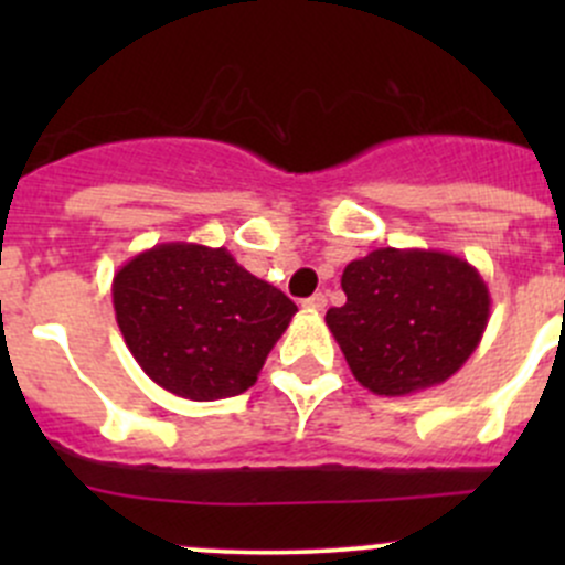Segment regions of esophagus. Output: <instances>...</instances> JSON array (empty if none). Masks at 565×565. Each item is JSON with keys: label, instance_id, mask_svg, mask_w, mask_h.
<instances>
[{"label": "esophagus", "instance_id": "1", "mask_svg": "<svg viewBox=\"0 0 565 565\" xmlns=\"http://www.w3.org/2000/svg\"><path fill=\"white\" fill-rule=\"evenodd\" d=\"M324 303H328V300H324V295L317 292V295H311V298L303 300V309L306 311H322Z\"/></svg>", "mask_w": 565, "mask_h": 565}]
</instances>
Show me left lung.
<instances>
[{
	"instance_id": "left-lung-1",
	"label": "left lung",
	"mask_w": 565,
	"mask_h": 565,
	"mask_svg": "<svg viewBox=\"0 0 565 565\" xmlns=\"http://www.w3.org/2000/svg\"><path fill=\"white\" fill-rule=\"evenodd\" d=\"M347 303L324 315L358 383L409 396L465 366L489 322V289L461 256L377 248L341 276Z\"/></svg>"
}]
</instances>
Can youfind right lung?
I'll use <instances>...</instances> for the list:
<instances>
[{"label": "right lung", "mask_w": 565, "mask_h": 565, "mask_svg": "<svg viewBox=\"0 0 565 565\" xmlns=\"http://www.w3.org/2000/svg\"><path fill=\"white\" fill-rule=\"evenodd\" d=\"M130 355L174 396L215 402L248 391L298 306L226 248L161 243L111 281Z\"/></svg>", "instance_id": "add662e5"}]
</instances>
